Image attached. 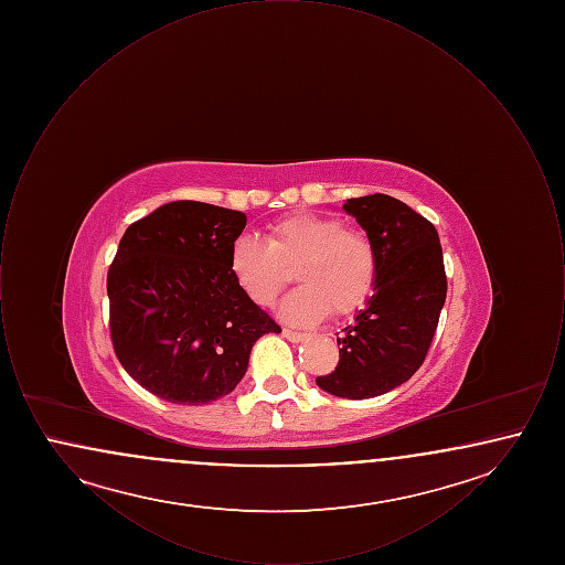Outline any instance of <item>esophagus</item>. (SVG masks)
Segmentation results:
<instances>
[{
	"label": "esophagus",
	"instance_id": "esophagus-1",
	"mask_svg": "<svg viewBox=\"0 0 565 565\" xmlns=\"http://www.w3.org/2000/svg\"><path fill=\"white\" fill-rule=\"evenodd\" d=\"M288 341H292V343H300V341H305V337L307 334H302V332H296V330H290V328H284V332H281Z\"/></svg>",
	"mask_w": 565,
	"mask_h": 565
}]
</instances>
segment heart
<instances>
[{"instance_id": "1", "label": "heart", "mask_w": 565, "mask_h": 565, "mask_svg": "<svg viewBox=\"0 0 565 565\" xmlns=\"http://www.w3.org/2000/svg\"><path fill=\"white\" fill-rule=\"evenodd\" d=\"M302 284L281 302L284 320L322 322L355 313L375 290L379 258L369 235L345 228L334 215L295 214L273 222L265 242L242 235L231 245L228 270L237 286L260 307L286 288L295 267Z\"/></svg>"}]
</instances>
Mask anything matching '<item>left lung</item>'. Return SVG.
Returning <instances> with one entry per match:
<instances>
[{"mask_svg":"<svg viewBox=\"0 0 565 565\" xmlns=\"http://www.w3.org/2000/svg\"><path fill=\"white\" fill-rule=\"evenodd\" d=\"M343 210L375 245V295L337 337V369L316 383L332 396L364 401L403 385L424 364L447 275L434 224L403 201L376 192L348 199Z\"/></svg>","mask_w":565,"mask_h":565,"instance_id":"8db88e82","label":"left lung"}]
</instances>
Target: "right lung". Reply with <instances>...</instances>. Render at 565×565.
<instances>
[{"label": "right lung", "mask_w": 565, "mask_h": 565, "mask_svg": "<svg viewBox=\"0 0 565 565\" xmlns=\"http://www.w3.org/2000/svg\"><path fill=\"white\" fill-rule=\"evenodd\" d=\"M245 222L243 212L173 201L120 239L108 270L111 345L125 371L167 403L231 394L254 343L281 332L228 270Z\"/></svg>", "instance_id": "obj_1"}]
</instances>
